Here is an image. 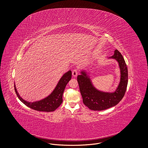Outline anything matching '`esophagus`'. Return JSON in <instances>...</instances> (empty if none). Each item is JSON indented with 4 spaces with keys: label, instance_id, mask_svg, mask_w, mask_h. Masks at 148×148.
Returning a JSON list of instances; mask_svg holds the SVG:
<instances>
[{
    "label": "esophagus",
    "instance_id": "1",
    "mask_svg": "<svg viewBox=\"0 0 148 148\" xmlns=\"http://www.w3.org/2000/svg\"><path fill=\"white\" fill-rule=\"evenodd\" d=\"M72 75L74 77H76L77 75V69H74L72 71Z\"/></svg>",
    "mask_w": 148,
    "mask_h": 148
}]
</instances>
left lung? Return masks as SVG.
Returning <instances> with one entry per match:
<instances>
[{
    "label": "left lung",
    "mask_w": 148,
    "mask_h": 148,
    "mask_svg": "<svg viewBox=\"0 0 148 148\" xmlns=\"http://www.w3.org/2000/svg\"><path fill=\"white\" fill-rule=\"evenodd\" d=\"M109 58L114 59L118 62L120 70L119 84L115 92H101L97 89L85 71H82L81 74L77 75V82L83 103L90 110L100 111L117 105L124 97L126 92L128 73L124 58L116 49L114 51V54Z\"/></svg>",
    "instance_id": "obj_1"
}]
</instances>
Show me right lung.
Segmentation results:
<instances>
[{
  "label": "right lung",
  "instance_id": "1",
  "mask_svg": "<svg viewBox=\"0 0 148 148\" xmlns=\"http://www.w3.org/2000/svg\"><path fill=\"white\" fill-rule=\"evenodd\" d=\"M71 78V71L65 73L59 80L56 88L49 96L39 101L28 102L21 98L16 90L14 84V89L17 97L25 106L37 111L50 112H53L61 105L63 102V94L65 88Z\"/></svg>",
  "mask_w": 148,
  "mask_h": 148
}]
</instances>
